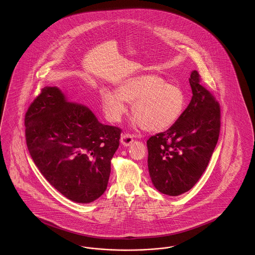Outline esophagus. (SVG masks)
<instances>
[{"mask_svg": "<svg viewBox=\"0 0 255 255\" xmlns=\"http://www.w3.org/2000/svg\"><path fill=\"white\" fill-rule=\"evenodd\" d=\"M133 141V135L130 133H122L121 137V142L122 145L129 146L132 144Z\"/></svg>", "mask_w": 255, "mask_h": 255, "instance_id": "34e87169", "label": "esophagus"}]
</instances>
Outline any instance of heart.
<instances>
[{
  "label": "heart",
  "mask_w": 255,
  "mask_h": 255,
  "mask_svg": "<svg viewBox=\"0 0 255 255\" xmlns=\"http://www.w3.org/2000/svg\"><path fill=\"white\" fill-rule=\"evenodd\" d=\"M182 90L166 83L155 73H143L123 80L117 93L107 88L100 91L101 108L111 122L122 121L132 103L133 124L149 132H161L178 121L184 107Z\"/></svg>",
  "instance_id": "1"
}]
</instances>
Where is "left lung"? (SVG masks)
Instances as JSON below:
<instances>
[{
    "label": "left lung",
    "mask_w": 255,
    "mask_h": 255,
    "mask_svg": "<svg viewBox=\"0 0 255 255\" xmlns=\"http://www.w3.org/2000/svg\"><path fill=\"white\" fill-rule=\"evenodd\" d=\"M192 98L168 130L147 140L148 170L160 193L179 196L199 181L218 141L221 112L214 97L190 74Z\"/></svg>",
    "instance_id": "left-lung-1"
}]
</instances>
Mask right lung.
<instances>
[{
  "label": "right lung",
  "instance_id": "1",
  "mask_svg": "<svg viewBox=\"0 0 255 255\" xmlns=\"http://www.w3.org/2000/svg\"><path fill=\"white\" fill-rule=\"evenodd\" d=\"M29 154L41 174L69 200L89 204L107 188L122 130L98 122L85 105L45 87L24 118Z\"/></svg>",
  "mask_w": 255,
  "mask_h": 255
}]
</instances>
